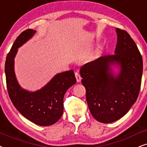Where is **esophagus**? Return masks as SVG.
I'll return each mask as SVG.
<instances>
[{"instance_id":"34e87169","label":"esophagus","mask_w":147,"mask_h":147,"mask_svg":"<svg viewBox=\"0 0 147 147\" xmlns=\"http://www.w3.org/2000/svg\"><path fill=\"white\" fill-rule=\"evenodd\" d=\"M75 76H76V80H77V82H81L82 78H81V76H80V74L78 73V71L75 72Z\"/></svg>"}]
</instances>
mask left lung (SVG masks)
<instances>
[{
  "label": "left lung",
  "instance_id": "1",
  "mask_svg": "<svg viewBox=\"0 0 147 147\" xmlns=\"http://www.w3.org/2000/svg\"><path fill=\"white\" fill-rule=\"evenodd\" d=\"M114 54L102 56L80 70L92 115L102 123H112L125 115L140 92L142 58L127 32L116 28ZM113 67H118L115 73Z\"/></svg>",
  "mask_w": 147,
  "mask_h": 147
}]
</instances>
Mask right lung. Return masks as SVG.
Returning a JSON list of instances; mask_svg holds the SVG:
<instances>
[{
  "label": "right lung",
  "instance_id": "obj_1",
  "mask_svg": "<svg viewBox=\"0 0 147 147\" xmlns=\"http://www.w3.org/2000/svg\"><path fill=\"white\" fill-rule=\"evenodd\" d=\"M36 33L27 29L14 42L5 62V75L9 97L13 105L26 118L37 125L47 126L57 122L63 112V97L76 83L72 69L57 74L40 90L29 92L18 82L15 72V58L18 48L29 41Z\"/></svg>",
  "mask_w": 147,
  "mask_h": 147
}]
</instances>
